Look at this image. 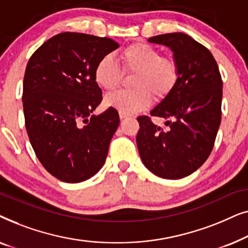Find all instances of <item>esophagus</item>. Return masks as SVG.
Returning a JSON list of instances; mask_svg holds the SVG:
<instances>
[{
	"mask_svg": "<svg viewBox=\"0 0 248 248\" xmlns=\"http://www.w3.org/2000/svg\"><path fill=\"white\" fill-rule=\"evenodd\" d=\"M126 117H128V115L123 114V113H120V118H121V120H124V118H126Z\"/></svg>",
	"mask_w": 248,
	"mask_h": 248,
	"instance_id": "obj_1",
	"label": "esophagus"
}]
</instances>
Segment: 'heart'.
Returning <instances> with one entry per match:
<instances>
[{"label":"heart","instance_id":"b5f03b06","mask_svg":"<svg viewBox=\"0 0 248 248\" xmlns=\"http://www.w3.org/2000/svg\"><path fill=\"white\" fill-rule=\"evenodd\" d=\"M125 73H135L134 90H120L108 94L107 107L130 115L147 109L151 105L152 93L162 99L174 90L179 79V67L175 59L161 56L155 47L145 43H135L120 53ZM123 72L116 60L105 55L94 66L93 79L101 89L111 91L121 83Z\"/></svg>","mask_w":248,"mask_h":248}]
</instances>
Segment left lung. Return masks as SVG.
<instances>
[{
	"label": "left lung",
	"instance_id": "1",
	"mask_svg": "<svg viewBox=\"0 0 248 248\" xmlns=\"http://www.w3.org/2000/svg\"><path fill=\"white\" fill-rule=\"evenodd\" d=\"M148 40L171 49L179 79L150 111L151 116L167 120V130L150 117H138L139 154L155 175L179 179L201 167L211 154L221 122V76L211 52L186 33H165Z\"/></svg>",
	"mask_w": 248,
	"mask_h": 248
}]
</instances>
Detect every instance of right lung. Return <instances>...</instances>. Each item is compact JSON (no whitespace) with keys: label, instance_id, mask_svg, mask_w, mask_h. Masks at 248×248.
Segmentation results:
<instances>
[{"label":"right lung","instance_id":"1","mask_svg":"<svg viewBox=\"0 0 248 248\" xmlns=\"http://www.w3.org/2000/svg\"><path fill=\"white\" fill-rule=\"evenodd\" d=\"M118 46L107 37L62 32L44 43L27 64V133L38 160L60 181H87L105 164L120 116L110 107L93 114L103 99L93 71Z\"/></svg>","mask_w":248,"mask_h":248}]
</instances>
